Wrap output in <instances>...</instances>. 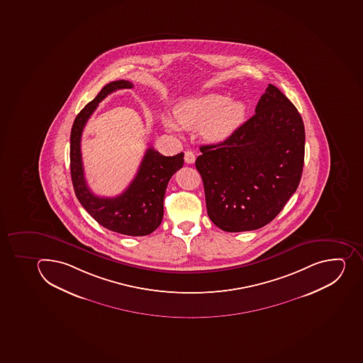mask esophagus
<instances>
[{"mask_svg":"<svg viewBox=\"0 0 363 363\" xmlns=\"http://www.w3.org/2000/svg\"><path fill=\"white\" fill-rule=\"evenodd\" d=\"M184 160H185V163H187V164H193L196 162V155L191 150H187V152H185Z\"/></svg>","mask_w":363,"mask_h":363,"instance_id":"1","label":"esophagus"}]
</instances>
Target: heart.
<instances>
[{
  "instance_id": "obj_1",
  "label": "heart",
  "mask_w": 363,
  "mask_h": 363,
  "mask_svg": "<svg viewBox=\"0 0 363 363\" xmlns=\"http://www.w3.org/2000/svg\"><path fill=\"white\" fill-rule=\"evenodd\" d=\"M246 105L240 99H228L218 94H208L180 103L174 108L177 123L185 128L203 126L202 134L211 142L228 139L245 116ZM171 128H174L171 125Z\"/></svg>"
}]
</instances>
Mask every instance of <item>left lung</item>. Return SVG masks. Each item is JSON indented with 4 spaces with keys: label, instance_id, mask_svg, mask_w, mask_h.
<instances>
[{
    "label": "left lung",
    "instance_id": "8db88e82",
    "mask_svg": "<svg viewBox=\"0 0 363 363\" xmlns=\"http://www.w3.org/2000/svg\"><path fill=\"white\" fill-rule=\"evenodd\" d=\"M306 132L302 117L268 84L255 113L196 161L211 222L228 233L255 230L274 220L300 184Z\"/></svg>",
    "mask_w": 363,
    "mask_h": 363
}]
</instances>
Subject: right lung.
Here are the masks:
<instances>
[{
    "label": "right lung",
    "mask_w": 363,
    "mask_h": 363,
    "mask_svg": "<svg viewBox=\"0 0 363 363\" xmlns=\"http://www.w3.org/2000/svg\"><path fill=\"white\" fill-rule=\"evenodd\" d=\"M130 88L133 83L125 79L108 83L77 114L70 133V174L76 196L98 223L108 230L127 236H145L161 224L167 183L174 172L183 167L184 152L171 157L163 156L152 147L147 149L135 178L125 192L114 198H101L89 189L81 154V138L85 123L98 104L112 92Z\"/></svg>",
    "instance_id": "1"
}]
</instances>
